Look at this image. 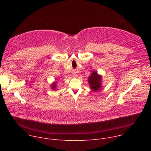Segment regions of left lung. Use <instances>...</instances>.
<instances>
[{
  "instance_id": "obj_1",
  "label": "left lung",
  "mask_w": 151,
  "mask_h": 151,
  "mask_svg": "<svg viewBox=\"0 0 151 151\" xmlns=\"http://www.w3.org/2000/svg\"><path fill=\"white\" fill-rule=\"evenodd\" d=\"M88 82L91 89L94 91H97L101 88V76L99 75L96 72H94L89 77Z\"/></svg>"
}]
</instances>
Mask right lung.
<instances>
[{
	"instance_id": "right-lung-1",
	"label": "right lung",
	"mask_w": 151,
	"mask_h": 151,
	"mask_svg": "<svg viewBox=\"0 0 151 151\" xmlns=\"http://www.w3.org/2000/svg\"><path fill=\"white\" fill-rule=\"evenodd\" d=\"M55 83H54L52 85V89H55Z\"/></svg>"
}]
</instances>
